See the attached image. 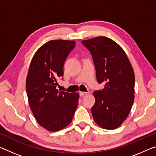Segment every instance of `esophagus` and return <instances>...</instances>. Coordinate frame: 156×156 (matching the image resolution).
Masks as SVG:
<instances>
[{"instance_id":"1","label":"esophagus","mask_w":156,"mask_h":156,"mask_svg":"<svg viewBox=\"0 0 156 156\" xmlns=\"http://www.w3.org/2000/svg\"><path fill=\"white\" fill-rule=\"evenodd\" d=\"M87 94H88V92H86V91H80V93H79V94H80V96L81 97L85 96V95H87Z\"/></svg>"}]
</instances>
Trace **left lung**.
Listing matches in <instances>:
<instances>
[{
	"instance_id": "1",
	"label": "left lung",
	"mask_w": 156,
	"mask_h": 156,
	"mask_svg": "<svg viewBox=\"0 0 156 156\" xmlns=\"http://www.w3.org/2000/svg\"><path fill=\"white\" fill-rule=\"evenodd\" d=\"M82 43L91 53L98 83H105L103 89L94 92V120L104 129L118 128L127 118L133 103V68L121 47L107 37H96Z\"/></svg>"
}]
</instances>
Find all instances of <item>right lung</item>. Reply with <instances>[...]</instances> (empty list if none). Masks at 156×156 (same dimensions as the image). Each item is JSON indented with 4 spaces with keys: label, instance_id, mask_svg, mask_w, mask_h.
<instances>
[{
    "label": "right lung",
    "instance_id": "add662e5",
    "mask_svg": "<svg viewBox=\"0 0 156 156\" xmlns=\"http://www.w3.org/2000/svg\"><path fill=\"white\" fill-rule=\"evenodd\" d=\"M75 45L73 41L47 42L37 50L29 68L26 91L30 109L39 125L49 131L67 126L78 107V94L56 89L65 60Z\"/></svg>",
    "mask_w": 156,
    "mask_h": 156
}]
</instances>
